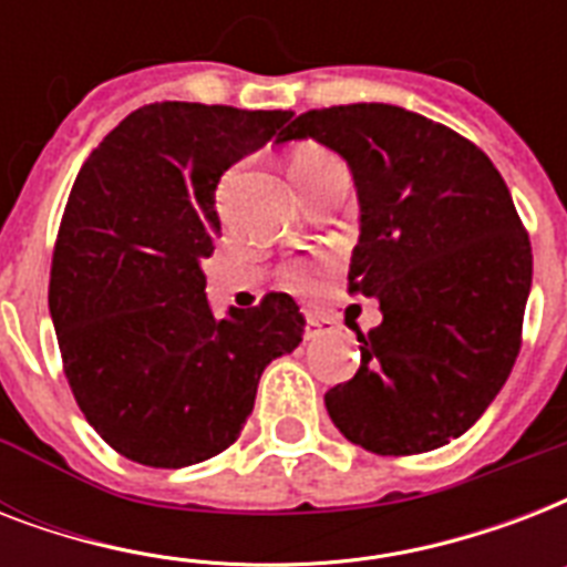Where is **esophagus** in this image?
I'll return each instance as SVG.
<instances>
[{
	"label": "esophagus",
	"instance_id": "obj_1",
	"mask_svg": "<svg viewBox=\"0 0 567 567\" xmlns=\"http://www.w3.org/2000/svg\"><path fill=\"white\" fill-rule=\"evenodd\" d=\"M320 332H323V329H320V320L318 318H309V323H306V338H309V341H315V338H318Z\"/></svg>",
	"mask_w": 567,
	"mask_h": 567
}]
</instances>
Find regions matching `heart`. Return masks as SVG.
Returning a JSON list of instances; mask_svg holds the SVG:
<instances>
[{
    "label": "heart",
    "instance_id": "b5f03b06",
    "mask_svg": "<svg viewBox=\"0 0 567 567\" xmlns=\"http://www.w3.org/2000/svg\"><path fill=\"white\" fill-rule=\"evenodd\" d=\"M336 155L327 153L323 146L318 144H302L297 146L291 155H288V173H291V179L297 188H306L309 182H315L320 173H327L329 167H336ZM288 282L293 288H309L315 282V270L309 267H291L288 270Z\"/></svg>",
    "mask_w": 567,
    "mask_h": 567
}]
</instances>
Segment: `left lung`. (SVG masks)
Masks as SVG:
<instances>
[{"label": "left lung", "instance_id": "left-lung-1", "mask_svg": "<svg viewBox=\"0 0 567 567\" xmlns=\"http://www.w3.org/2000/svg\"><path fill=\"white\" fill-rule=\"evenodd\" d=\"M300 137L353 171L362 235L347 279L382 311L355 377L323 396L329 417L379 456L444 447L518 359L533 249L509 188L480 146L396 105L306 111L279 144Z\"/></svg>", "mask_w": 567, "mask_h": 567}]
</instances>
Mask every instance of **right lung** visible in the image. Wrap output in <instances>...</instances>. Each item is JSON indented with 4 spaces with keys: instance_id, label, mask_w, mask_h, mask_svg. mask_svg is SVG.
<instances>
[{
    "instance_id": "right-lung-1",
    "label": "right lung",
    "mask_w": 567,
    "mask_h": 567,
    "mask_svg": "<svg viewBox=\"0 0 567 567\" xmlns=\"http://www.w3.org/2000/svg\"><path fill=\"white\" fill-rule=\"evenodd\" d=\"M291 120L155 102L105 135L58 229L49 315L79 409L120 456L188 467L235 444L258 379L302 341L288 293L214 318L203 258L220 238L217 182Z\"/></svg>"
}]
</instances>
